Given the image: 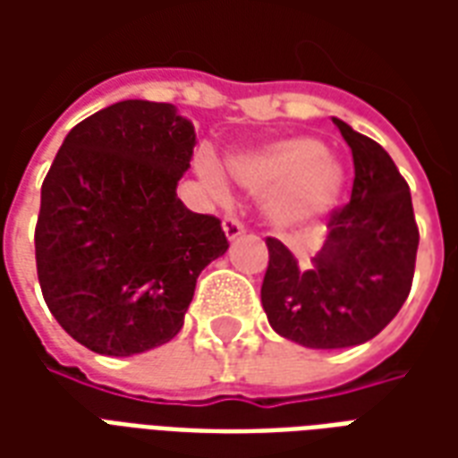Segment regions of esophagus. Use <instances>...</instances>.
<instances>
[{
	"instance_id": "34e87169",
	"label": "esophagus",
	"mask_w": 458,
	"mask_h": 458,
	"mask_svg": "<svg viewBox=\"0 0 458 458\" xmlns=\"http://www.w3.org/2000/svg\"><path fill=\"white\" fill-rule=\"evenodd\" d=\"M223 233L228 240H238L245 233V225L238 218H225L223 220Z\"/></svg>"
}]
</instances>
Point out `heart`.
<instances>
[{
    "label": "heart",
    "mask_w": 458,
    "mask_h": 458,
    "mask_svg": "<svg viewBox=\"0 0 458 458\" xmlns=\"http://www.w3.org/2000/svg\"><path fill=\"white\" fill-rule=\"evenodd\" d=\"M233 179L252 193H269L267 213L282 228L314 223L336 208L345 189L344 164L314 137H282L228 159ZM203 176L213 193L225 196V181L213 166Z\"/></svg>",
    "instance_id": "1"
}]
</instances>
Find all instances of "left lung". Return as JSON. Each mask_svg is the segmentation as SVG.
<instances>
[{
    "instance_id": "left-lung-1",
    "label": "left lung",
    "mask_w": 458,
    "mask_h": 458,
    "mask_svg": "<svg viewBox=\"0 0 458 458\" xmlns=\"http://www.w3.org/2000/svg\"><path fill=\"white\" fill-rule=\"evenodd\" d=\"M353 154L351 203L331 213L327 240L299 265L267 238L262 307L279 336L304 348H351L377 336L404 304L414 277L420 230L412 196L390 154L334 117Z\"/></svg>"
}]
</instances>
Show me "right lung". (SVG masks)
I'll return each instance as SVG.
<instances>
[{"mask_svg": "<svg viewBox=\"0 0 458 458\" xmlns=\"http://www.w3.org/2000/svg\"><path fill=\"white\" fill-rule=\"evenodd\" d=\"M193 122L122 100L75 124L41 186L36 269L55 321L100 355L144 353L183 327L196 279L225 255L220 220L189 210Z\"/></svg>", "mask_w": 458, "mask_h": 458, "instance_id": "add662e5", "label": "right lung"}]
</instances>
